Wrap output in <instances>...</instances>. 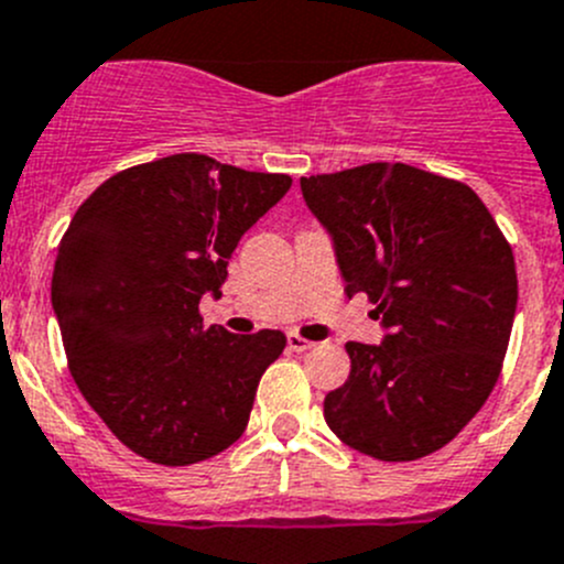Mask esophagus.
<instances>
[{"mask_svg": "<svg viewBox=\"0 0 564 564\" xmlns=\"http://www.w3.org/2000/svg\"><path fill=\"white\" fill-rule=\"evenodd\" d=\"M286 344H289V349H292V352H305V349L314 347V341H308V338L297 336V333H289Z\"/></svg>", "mask_w": 564, "mask_h": 564, "instance_id": "1", "label": "esophagus"}]
</instances>
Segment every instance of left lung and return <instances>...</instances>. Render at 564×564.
<instances>
[{"mask_svg": "<svg viewBox=\"0 0 564 564\" xmlns=\"http://www.w3.org/2000/svg\"><path fill=\"white\" fill-rule=\"evenodd\" d=\"M333 242L347 297L364 292L380 344L349 341L327 427L386 463L427 457L499 380L518 305L512 248L466 184L397 162L300 178Z\"/></svg>", "mask_w": 564, "mask_h": 564, "instance_id": "1", "label": "left lung"}]
</instances>
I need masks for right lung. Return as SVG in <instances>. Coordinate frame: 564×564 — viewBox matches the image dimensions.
I'll return each instance as SVG.
<instances>
[{
  "label": "right lung",
  "instance_id": "right-lung-1",
  "mask_svg": "<svg viewBox=\"0 0 564 564\" xmlns=\"http://www.w3.org/2000/svg\"><path fill=\"white\" fill-rule=\"evenodd\" d=\"M292 187L204 154L115 173L57 248L52 308L82 397L115 438L160 466H193L239 441L281 330L204 327L239 239Z\"/></svg>",
  "mask_w": 564,
  "mask_h": 564
}]
</instances>
